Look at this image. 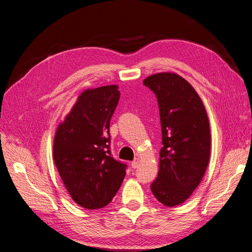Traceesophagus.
I'll return each instance as SVG.
<instances>
[{
  "mask_svg": "<svg viewBox=\"0 0 252 252\" xmlns=\"http://www.w3.org/2000/svg\"><path fill=\"white\" fill-rule=\"evenodd\" d=\"M138 166H139V159L135 158L131 162V167L133 169H135V168H138Z\"/></svg>",
  "mask_w": 252,
  "mask_h": 252,
  "instance_id": "1",
  "label": "esophagus"
}]
</instances>
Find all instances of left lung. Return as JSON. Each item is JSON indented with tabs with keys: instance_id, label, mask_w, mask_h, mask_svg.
Here are the masks:
<instances>
[{
	"instance_id": "left-lung-1",
	"label": "left lung",
	"mask_w": 252,
	"mask_h": 252,
	"mask_svg": "<svg viewBox=\"0 0 252 252\" xmlns=\"http://www.w3.org/2000/svg\"><path fill=\"white\" fill-rule=\"evenodd\" d=\"M143 84L157 96L162 128L158 173L150 188L159 203L173 207L191 195L207 169V112L194 88L177 73L152 74Z\"/></svg>"
}]
</instances>
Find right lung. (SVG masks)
Here are the masks:
<instances>
[{
    "label": "right lung",
    "mask_w": 252,
    "mask_h": 252,
    "mask_svg": "<svg viewBox=\"0 0 252 252\" xmlns=\"http://www.w3.org/2000/svg\"><path fill=\"white\" fill-rule=\"evenodd\" d=\"M117 85L87 89L57 129L53 159L72 200L86 209L108 205L127 165L110 151L109 126L120 98Z\"/></svg>",
    "instance_id": "add662e5"
}]
</instances>
